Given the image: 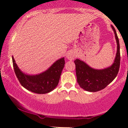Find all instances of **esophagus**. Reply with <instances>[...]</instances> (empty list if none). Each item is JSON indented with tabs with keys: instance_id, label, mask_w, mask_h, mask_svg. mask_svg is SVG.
<instances>
[{
	"instance_id": "34e87169",
	"label": "esophagus",
	"mask_w": 128,
	"mask_h": 128,
	"mask_svg": "<svg viewBox=\"0 0 128 128\" xmlns=\"http://www.w3.org/2000/svg\"><path fill=\"white\" fill-rule=\"evenodd\" d=\"M76 57V55L74 54V53L72 52V51H69L67 53V54H66V58H67L68 60H70V61H72Z\"/></svg>"
}]
</instances>
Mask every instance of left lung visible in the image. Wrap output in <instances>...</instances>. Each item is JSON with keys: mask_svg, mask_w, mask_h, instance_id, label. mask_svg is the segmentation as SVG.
Masks as SVG:
<instances>
[{"mask_svg": "<svg viewBox=\"0 0 128 128\" xmlns=\"http://www.w3.org/2000/svg\"><path fill=\"white\" fill-rule=\"evenodd\" d=\"M114 30L117 42V52L114 62L110 67L104 69H94L82 60H74L77 82L79 86L85 90L96 92L105 88L116 78L120 67V54L118 38L114 26L111 25Z\"/></svg>", "mask_w": 128, "mask_h": 128, "instance_id": "left-lung-1", "label": "left lung"}]
</instances>
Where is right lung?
<instances>
[{
    "label": "right lung",
    "mask_w": 128,
    "mask_h": 128,
    "mask_svg": "<svg viewBox=\"0 0 128 128\" xmlns=\"http://www.w3.org/2000/svg\"><path fill=\"white\" fill-rule=\"evenodd\" d=\"M13 67L17 79L24 88L37 94L52 92L58 86L60 76L64 67V58L56 61L48 70L37 74H29L23 72L12 56Z\"/></svg>",
    "instance_id": "right-lung-1"
}]
</instances>
